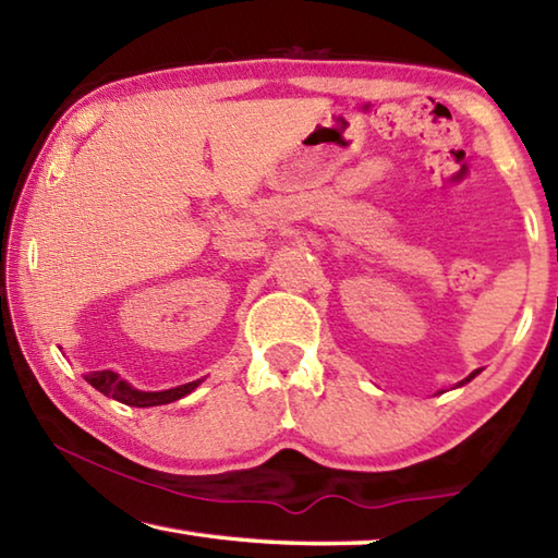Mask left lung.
<instances>
[{
    "mask_svg": "<svg viewBox=\"0 0 558 558\" xmlns=\"http://www.w3.org/2000/svg\"><path fill=\"white\" fill-rule=\"evenodd\" d=\"M477 374H480V369H477V372H472V374H470V376H468V379H465V381H460V384H468V381H470V379H475V376H477Z\"/></svg>",
    "mask_w": 558,
    "mask_h": 558,
    "instance_id": "left-lung-1",
    "label": "left lung"
}]
</instances>
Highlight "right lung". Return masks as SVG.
<instances>
[{
  "label": "right lung",
  "instance_id": "obj_1",
  "mask_svg": "<svg viewBox=\"0 0 558 558\" xmlns=\"http://www.w3.org/2000/svg\"><path fill=\"white\" fill-rule=\"evenodd\" d=\"M93 389H98L100 393L110 396V399H116L125 405H137V409H147V405H162V403H172L177 399H182V396L192 393L196 386L202 381H192V384H184V386H177V389H169V391H137L132 389L128 381H122L116 372H90L83 376Z\"/></svg>",
  "mask_w": 558,
  "mask_h": 558
}]
</instances>
